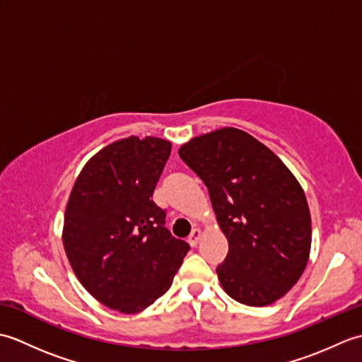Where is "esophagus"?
Listing matches in <instances>:
<instances>
[{
    "instance_id": "obj_1",
    "label": "esophagus",
    "mask_w": 362,
    "mask_h": 362,
    "mask_svg": "<svg viewBox=\"0 0 362 362\" xmlns=\"http://www.w3.org/2000/svg\"><path fill=\"white\" fill-rule=\"evenodd\" d=\"M201 236H202V232L199 228H194L193 232H191V235L188 236V243H189L191 247H196L199 240H201Z\"/></svg>"
}]
</instances>
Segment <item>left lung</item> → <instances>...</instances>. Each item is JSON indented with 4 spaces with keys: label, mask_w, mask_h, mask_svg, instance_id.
I'll return each instance as SVG.
<instances>
[{
    "label": "left lung",
    "mask_w": 362,
    "mask_h": 362,
    "mask_svg": "<svg viewBox=\"0 0 362 362\" xmlns=\"http://www.w3.org/2000/svg\"><path fill=\"white\" fill-rule=\"evenodd\" d=\"M180 158L209 188L228 240L219 281L236 302L264 306L294 286L308 263L311 216L302 187L263 143L224 127L196 136Z\"/></svg>",
    "instance_id": "1"
}]
</instances>
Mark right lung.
Segmentation results:
<instances>
[{"instance_id":"1","label":"right lung","mask_w":362,"mask_h":362,"mask_svg":"<svg viewBox=\"0 0 362 362\" xmlns=\"http://www.w3.org/2000/svg\"><path fill=\"white\" fill-rule=\"evenodd\" d=\"M171 143L129 136L83 166L68 199L64 247L91 296L119 313L143 311L171 288L189 250L152 201Z\"/></svg>"}]
</instances>
